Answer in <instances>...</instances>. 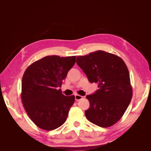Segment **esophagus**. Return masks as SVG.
I'll list each match as a JSON object with an SVG mask.
<instances>
[{
    "label": "esophagus",
    "mask_w": 151,
    "mask_h": 151,
    "mask_svg": "<svg viewBox=\"0 0 151 151\" xmlns=\"http://www.w3.org/2000/svg\"><path fill=\"white\" fill-rule=\"evenodd\" d=\"M75 99L76 101H79V100H81L83 99V96L81 95H79V94H76L75 95Z\"/></svg>",
    "instance_id": "1"
}]
</instances>
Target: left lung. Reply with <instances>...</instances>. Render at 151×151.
Wrapping results in <instances>:
<instances>
[{"mask_svg": "<svg viewBox=\"0 0 151 151\" xmlns=\"http://www.w3.org/2000/svg\"><path fill=\"white\" fill-rule=\"evenodd\" d=\"M77 64L91 83L99 89L88 95L90 106L85 111L89 122L101 127H109L119 120L132 98L130 74L122 59L101 50L78 56Z\"/></svg>", "mask_w": 151, "mask_h": 151, "instance_id": "obj_1", "label": "left lung"}]
</instances>
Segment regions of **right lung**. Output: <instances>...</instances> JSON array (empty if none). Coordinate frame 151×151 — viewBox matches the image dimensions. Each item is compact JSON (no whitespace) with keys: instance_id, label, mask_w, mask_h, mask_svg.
<instances>
[{"instance_id":"right-lung-1","label":"right lung","mask_w":151,"mask_h":151,"mask_svg":"<svg viewBox=\"0 0 151 151\" xmlns=\"http://www.w3.org/2000/svg\"><path fill=\"white\" fill-rule=\"evenodd\" d=\"M76 56H47L31 64L22 79L21 99L30 119L39 128L53 130L65 123L75 101L59 88L76 63Z\"/></svg>"}]
</instances>
